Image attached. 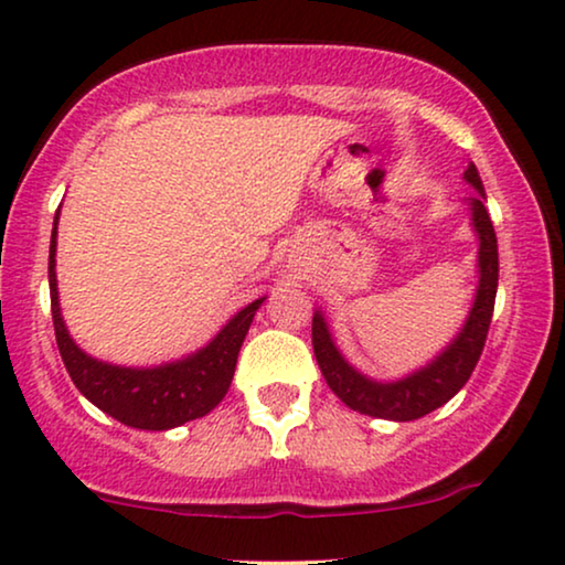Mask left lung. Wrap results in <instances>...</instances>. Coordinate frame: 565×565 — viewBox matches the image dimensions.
<instances>
[{"mask_svg": "<svg viewBox=\"0 0 565 565\" xmlns=\"http://www.w3.org/2000/svg\"><path fill=\"white\" fill-rule=\"evenodd\" d=\"M465 178L476 185L478 195L472 199V222L480 235V287L476 305H472L470 318L465 322L462 333L455 338V343L441 353L439 359L431 361L426 370H420L411 377L401 382H372L361 377L356 370L345 364L341 353L330 341V333L326 328V320L320 312L312 318V349L318 356L320 372L326 377L328 387L349 405L351 411L364 413V416L374 418H390V420H416L426 413H431L445 405L447 401L460 393L465 382L470 380L472 370H476L480 353H483L488 328H491L493 305H495V287H499V245H495L493 222L486 209V191L480 183V175L476 164L465 170Z\"/></svg>", "mask_w": 565, "mask_h": 565, "instance_id": "1", "label": "left lung"}]
</instances>
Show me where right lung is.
Returning a JSON list of instances; mask_svg holds the SVG:
<instances>
[{"mask_svg":"<svg viewBox=\"0 0 565 565\" xmlns=\"http://www.w3.org/2000/svg\"><path fill=\"white\" fill-rule=\"evenodd\" d=\"M56 227L51 232L49 250V287H51V315H54V333L58 353L70 372V377L89 403L97 405L120 424L147 431H164L185 420L206 416L222 403L232 385L239 345L245 341L253 315L263 299H255L245 310L232 318L220 335L206 349L175 364L157 366V370H126V366L103 364L82 353L66 333L62 312H58L56 291Z\"/></svg>","mask_w":565,"mask_h":565,"instance_id":"add662e5","label":"right lung"}]
</instances>
